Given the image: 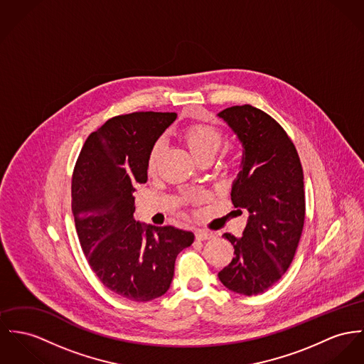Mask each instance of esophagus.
<instances>
[{
    "label": "esophagus",
    "instance_id": "obj_1",
    "mask_svg": "<svg viewBox=\"0 0 364 364\" xmlns=\"http://www.w3.org/2000/svg\"><path fill=\"white\" fill-rule=\"evenodd\" d=\"M196 240H199V241H205V240L213 238L215 235H213V232H210L208 230H196Z\"/></svg>",
    "mask_w": 364,
    "mask_h": 364
}]
</instances>
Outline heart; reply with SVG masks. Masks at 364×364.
I'll return each mask as SVG.
<instances>
[{
    "instance_id": "1",
    "label": "heart",
    "mask_w": 364,
    "mask_h": 364,
    "mask_svg": "<svg viewBox=\"0 0 364 364\" xmlns=\"http://www.w3.org/2000/svg\"><path fill=\"white\" fill-rule=\"evenodd\" d=\"M181 140L186 144V146L190 149L193 156L196 161L200 159H212V156L216 154L222 144V133L219 129L210 124H190L181 130L180 134ZM162 154V144L156 142L148 156V168L154 171L161 159Z\"/></svg>"
}]
</instances>
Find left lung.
<instances>
[{
	"instance_id": "8db88e82",
	"label": "left lung",
	"mask_w": 364,
	"mask_h": 364,
	"mask_svg": "<svg viewBox=\"0 0 364 364\" xmlns=\"http://www.w3.org/2000/svg\"><path fill=\"white\" fill-rule=\"evenodd\" d=\"M242 145L231 200L248 212L242 237L223 234L234 257L218 274L225 288L257 295L280 280L298 248L305 222L304 170L280 124L252 105L218 113Z\"/></svg>"
}]
</instances>
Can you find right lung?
Here are the masks:
<instances>
[{
	"label": "right lung",
	"instance_id": "add662e5",
	"mask_svg": "<svg viewBox=\"0 0 364 364\" xmlns=\"http://www.w3.org/2000/svg\"><path fill=\"white\" fill-rule=\"evenodd\" d=\"M134 112L105 122L84 142L72 180V210L92 272L117 296L148 302L168 292L176 257L194 234L134 219V186L148 178V156L176 120Z\"/></svg>",
	"mask_w": 364,
	"mask_h": 364
}]
</instances>
